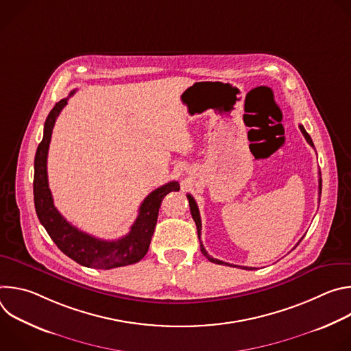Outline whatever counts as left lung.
I'll use <instances>...</instances> for the list:
<instances>
[{
    "instance_id": "left-lung-1",
    "label": "left lung",
    "mask_w": 351,
    "mask_h": 351,
    "mask_svg": "<svg viewBox=\"0 0 351 351\" xmlns=\"http://www.w3.org/2000/svg\"><path fill=\"white\" fill-rule=\"evenodd\" d=\"M300 130H302V133L304 134V137H306V140H307V143L311 145V147H314V143H313V140H311V137H310V134L306 132V129H304V126L303 125H300ZM318 182H319V186H318V189H319V194H321V191H322V178H321V172H319V179H318ZM187 199H189V204H190V213H191V217H193V219H194V222H195V226H197V233H198V239H199V234H202V218H199V213H198V207H197V204H195V202H194V198L190 195V194H187ZM302 240H303V237H302ZM300 240V241H302ZM298 241V243H300ZM199 243H202V240H199ZM297 243V244H298ZM295 244V245H297ZM199 248H202V253L211 261V263H215V264H219V265H229V267H237V265H232V264H228V263H223V261H221V260H217V258H213L207 252H206V248H204V245H203V243H202V245H199ZM239 268H241V269H247V271H253V269H256V268H252V267H239Z\"/></svg>"
}]
</instances>
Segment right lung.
Masks as SVG:
<instances>
[{
  "label": "right lung",
  "instance_id": "obj_1",
  "mask_svg": "<svg viewBox=\"0 0 351 351\" xmlns=\"http://www.w3.org/2000/svg\"><path fill=\"white\" fill-rule=\"evenodd\" d=\"M75 91L76 90L71 91L69 97L73 95ZM69 97L62 98L49 111L44 123L43 140L37 147L33 180L36 214L57 247L77 264L95 269H111L136 264L148 252L164 197L171 191H179V183L172 180L149 193L138 208V215L130 232L118 240L108 241L97 239L71 225L54 206L47 176V156L53 129L60 112L68 104Z\"/></svg>",
  "mask_w": 351,
  "mask_h": 351
}]
</instances>
